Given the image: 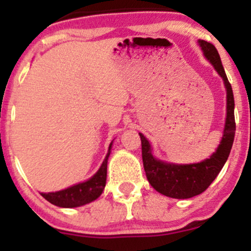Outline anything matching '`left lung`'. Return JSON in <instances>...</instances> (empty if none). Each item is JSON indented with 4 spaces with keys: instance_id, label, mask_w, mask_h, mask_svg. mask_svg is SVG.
Wrapping results in <instances>:
<instances>
[{
    "instance_id": "1",
    "label": "left lung",
    "mask_w": 251,
    "mask_h": 251,
    "mask_svg": "<svg viewBox=\"0 0 251 251\" xmlns=\"http://www.w3.org/2000/svg\"><path fill=\"white\" fill-rule=\"evenodd\" d=\"M198 42L204 55L212 63L215 70L222 76L226 88V126H224L221 144L218 145L216 152L210 155L208 159L201 163L185 164V165L164 163L162 160L155 159L152 154L149 140L142 133H139L140 140H142L144 170H145L149 183L151 184L152 188L162 195L177 198V200L191 198L201 194L209 188L229 157L236 131L234 94H232L231 85L227 80L226 71L222 66L220 54L212 43L204 41V40H200Z\"/></svg>"
}]
</instances>
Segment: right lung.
<instances>
[{"mask_svg": "<svg viewBox=\"0 0 251 251\" xmlns=\"http://www.w3.org/2000/svg\"><path fill=\"white\" fill-rule=\"evenodd\" d=\"M111 148L112 143L109 145L107 155L93 177L83 183H79L61 191L41 194L42 197L60 208H76V206L85 205L96 201L105 189L106 177H107V160L111 153Z\"/></svg>", "mask_w": 251, "mask_h": 251, "instance_id": "add662e5", "label": "right lung"}]
</instances>
